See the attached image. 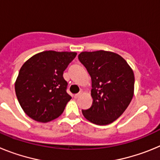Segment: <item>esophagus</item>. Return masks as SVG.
Returning <instances> with one entry per match:
<instances>
[{
    "label": "esophagus",
    "instance_id": "34e87169",
    "mask_svg": "<svg viewBox=\"0 0 160 160\" xmlns=\"http://www.w3.org/2000/svg\"><path fill=\"white\" fill-rule=\"evenodd\" d=\"M81 95H82V93H78V94H74V98H79Z\"/></svg>",
    "mask_w": 160,
    "mask_h": 160
}]
</instances>
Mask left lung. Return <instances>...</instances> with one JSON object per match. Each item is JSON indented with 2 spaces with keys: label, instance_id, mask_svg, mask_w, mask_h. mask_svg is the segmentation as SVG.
<instances>
[{
  "label": "left lung",
  "instance_id": "left-lung-1",
  "mask_svg": "<svg viewBox=\"0 0 160 160\" xmlns=\"http://www.w3.org/2000/svg\"><path fill=\"white\" fill-rule=\"evenodd\" d=\"M79 61L92 81V106L82 110L92 123L107 125L119 118L128 108L135 90L134 72L127 61L114 52H82Z\"/></svg>",
  "mask_w": 160,
  "mask_h": 160
}]
</instances>
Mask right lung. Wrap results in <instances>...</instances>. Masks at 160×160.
Here are the masks:
<instances>
[{
	"label": "right lung",
	"instance_id": "obj_1",
	"mask_svg": "<svg viewBox=\"0 0 160 160\" xmlns=\"http://www.w3.org/2000/svg\"><path fill=\"white\" fill-rule=\"evenodd\" d=\"M75 52L46 50L33 55L20 69L15 92L24 112L37 122H48L62 114L71 96L63 72Z\"/></svg>",
	"mask_w": 160,
	"mask_h": 160
}]
</instances>
